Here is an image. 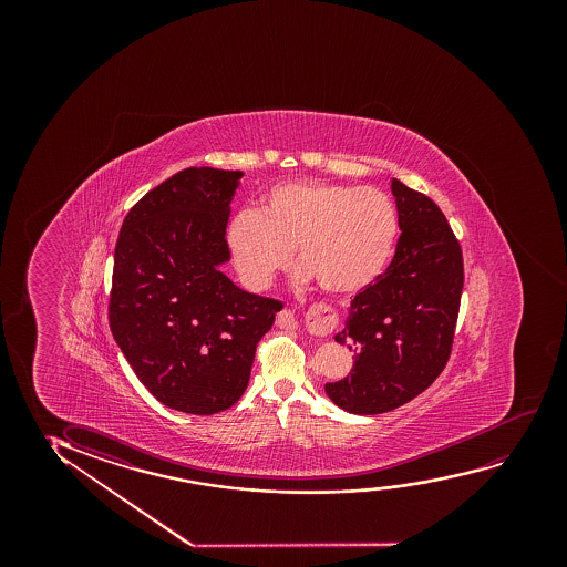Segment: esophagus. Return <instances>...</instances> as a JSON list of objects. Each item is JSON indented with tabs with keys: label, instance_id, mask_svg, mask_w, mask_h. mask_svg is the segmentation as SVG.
<instances>
[{
	"label": "esophagus",
	"instance_id": "esophagus-1",
	"mask_svg": "<svg viewBox=\"0 0 567 567\" xmlns=\"http://www.w3.org/2000/svg\"><path fill=\"white\" fill-rule=\"evenodd\" d=\"M277 326L285 327V329L296 327L295 313L290 310L280 311L279 316H277ZM310 326L319 334H327L329 331H333L334 327L339 326V316H337V311L327 308V306H318L316 310H311Z\"/></svg>",
	"mask_w": 567,
	"mask_h": 567
}]
</instances>
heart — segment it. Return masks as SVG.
Instances as JSON below:
<instances>
[{"label": "heart", "mask_w": 567, "mask_h": 567, "mask_svg": "<svg viewBox=\"0 0 567 567\" xmlns=\"http://www.w3.org/2000/svg\"><path fill=\"white\" fill-rule=\"evenodd\" d=\"M396 236L399 215L381 189L302 179L269 189L257 213H236L225 238L246 287H269L296 249L319 287L352 296L385 272Z\"/></svg>", "instance_id": "b5f03b06"}]
</instances>
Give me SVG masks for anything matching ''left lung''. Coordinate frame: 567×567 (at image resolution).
<instances>
[{"label": "left lung", "instance_id": "8db88e82", "mask_svg": "<svg viewBox=\"0 0 567 567\" xmlns=\"http://www.w3.org/2000/svg\"><path fill=\"white\" fill-rule=\"evenodd\" d=\"M401 236L385 272L354 296L334 341L357 352L344 380L326 383L342 411L381 414L409 403L447 364L463 292V254L430 197L393 179Z\"/></svg>", "mask_w": 567, "mask_h": 567}]
</instances>
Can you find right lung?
Masks as SVG:
<instances>
[{
    "label": "right lung",
    "instance_id": "1",
    "mask_svg": "<svg viewBox=\"0 0 567 567\" xmlns=\"http://www.w3.org/2000/svg\"><path fill=\"white\" fill-rule=\"evenodd\" d=\"M241 176L209 166L178 172L133 205L117 236L110 329L141 383L174 411L230 409L282 310L220 271Z\"/></svg>",
    "mask_w": 567,
    "mask_h": 567
}]
</instances>
